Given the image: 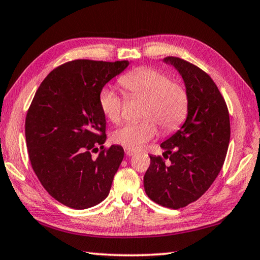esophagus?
Wrapping results in <instances>:
<instances>
[{
  "label": "esophagus",
  "instance_id": "34e87169",
  "mask_svg": "<svg viewBox=\"0 0 260 260\" xmlns=\"http://www.w3.org/2000/svg\"><path fill=\"white\" fill-rule=\"evenodd\" d=\"M125 154H126L127 156H132V155L135 154V151L129 149V148H125Z\"/></svg>",
  "mask_w": 260,
  "mask_h": 260
}]
</instances>
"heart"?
<instances>
[{"label": "heart", "mask_w": 260, "mask_h": 260, "mask_svg": "<svg viewBox=\"0 0 260 260\" xmlns=\"http://www.w3.org/2000/svg\"><path fill=\"white\" fill-rule=\"evenodd\" d=\"M127 91L146 97L142 117L138 122H127L115 129L113 142L129 149H140L157 134V122L164 131H174L187 113L188 96L183 84L169 81L166 74L155 68L141 67L120 78ZM103 113L113 122L121 119L122 100L112 89L106 88L100 94Z\"/></svg>", "instance_id": "heart-1"}]
</instances>
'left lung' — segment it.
<instances>
[{"label":"left lung","mask_w":260,"mask_h":260,"mask_svg":"<svg viewBox=\"0 0 260 260\" xmlns=\"http://www.w3.org/2000/svg\"><path fill=\"white\" fill-rule=\"evenodd\" d=\"M164 63L182 76L188 96L186 119L180 128L160 143V156H150L143 184L147 196L164 207L178 209L207 191L221 171L230 140L226 104L209 75L175 56Z\"/></svg>","instance_id":"left-lung-1"}]
</instances>
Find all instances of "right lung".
<instances>
[{
  "instance_id": "add662e5",
  "label": "right lung",
  "mask_w": 260,
  "mask_h": 260,
  "mask_svg": "<svg viewBox=\"0 0 260 260\" xmlns=\"http://www.w3.org/2000/svg\"><path fill=\"white\" fill-rule=\"evenodd\" d=\"M129 64L71 61L49 73L37 90L25 120L28 157L41 185L64 206L90 208L109 196L123 149L113 145L91 157L106 141L100 94Z\"/></svg>"
}]
</instances>
